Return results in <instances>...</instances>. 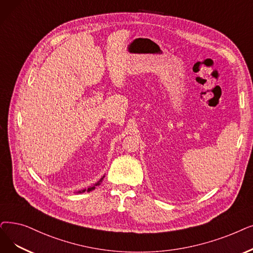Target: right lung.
I'll list each match as a JSON object with an SVG mask.
<instances>
[{
  "mask_svg": "<svg viewBox=\"0 0 253 253\" xmlns=\"http://www.w3.org/2000/svg\"><path fill=\"white\" fill-rule=\"evenodd\" d=\"M104 177H105V175H103V177L99 180V181H98L97 183H95L94 185H92V186H90V187H87V188H84V189H82V190H80V191H76L75 193H84V192H90V191H92V190H94L96 187H97V186H99L101 183H102V181H103V179H104Z\"/></svg>",
  "mask_w": 253,
  "mask_h": 253,
  "instance_id": "obj_1",
  "label": "right lung"
}]
</instances>
